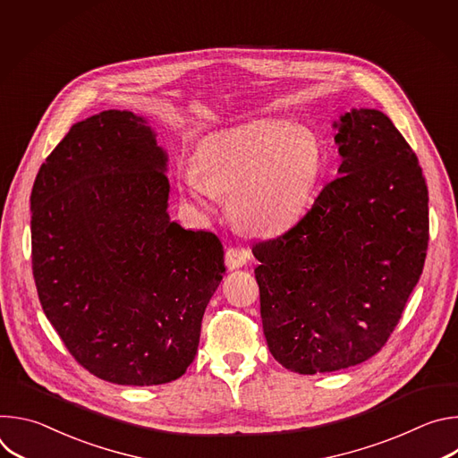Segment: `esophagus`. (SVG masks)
I'll list each match as a JSON object with an SVG mask.
<instances>
[{
  "instance_id": "34e87169",
  "label": "esophagus",
  "mask_w": 458,
  "mask_h": 458,
  "mask_svg": "<svg viewBox=\"0 0 458 458\" xmlns=\"http://www.w3.org/2000/svg\"><path fill=\"white\" fill-rule=\"evenodd\" d=\"M250 250H244V248H228L226 253H225V263L230 270H235V268H242L248 260H250Z\"/></svg>"
}]
</instances>
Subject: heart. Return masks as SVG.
<instances>
[{"instance_id":"b5f03b06","label":"heart","mask_w":458,"mask_h":458,"mask_svg":"<svg viewBox=\"0 0 458 458\" xmlns=\"http://www.w3.org/2000/svg\"><path fill=\"white\" fill-rule=\"evenodd\" d=\"M320 168L308 128L251 121L207 136L181 177V191L203 210L230 195L233 221L251 233H279L304 214Z\"/></svg>"}]
</instances>
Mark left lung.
<instances>
[{"mask_svg": "<svg viewBox=\"0 0 458 458\" xmlns=\"http://www.w3.org/2000/svg\"><path fill=\"white\" fill-rule=\"evenodd\" d=\"M335 126L341 175L297 225L251 248L268 348L301 375L344 369L382 350L429 241L426 179L395 124L360 108Z\"/></svg>", "mask_w": 458, "mask_h": 458, "instance_id": "left-lung-1", "label": "left lung"}]
</instances>
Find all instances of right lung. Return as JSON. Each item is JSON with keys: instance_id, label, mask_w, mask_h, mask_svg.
<instances>
[{"instance_id": "add662e5", "label": "right lung", "mask_w": 458, "mask_h": 458, "mask_svg": "<svg viewBox=\"0 0 458 458\" xmlns=\"http://www.w3.org/2000/svg\"><path fill=\"white\" fill-rule=\"evenodd\" d=\"M165 168L143 117L105 110L69 130L32 186L41 308L87 371L121 386L186 371L225 274L216 233L170 221Z\"/></svg>"}]
</instances>
